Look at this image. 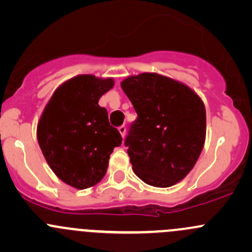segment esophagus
<instances>
[{
  "instance_id": "obj_1",
  "label": "esophagus",
  "mask_w": 252,
  "mask_h": 252,
  "mask_svg": "<svg viewBox=\"0 0 252 252\" xmlns=\"http://www.w3.org/2000/svg\"><path fill=\"white\" fill-rule=\"evenodd\" d=\"M118 130H119V133H121L122 138H124V135H126V126H119V128H118Z\"/></svg>"
}]
</instances>
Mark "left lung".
I'll return each mask as SVG.
<instances>
[{
	"label": "left lung",
	"mask_w": 252,
	"mask_h": 252,
	"mask_svg": "<svg viewBox=\"0 0 252 252\" xmlns=\"http://www.w3.org/2000/svg\"><path fill=\"white\" fill-rule=\"evenodd\" d=\"M121 86L138 113L126 139L134 173L151 187L177 184L204 149V102L188 85L157 73L130 75Z\"/></svg>",
	"instance_id": "left-lung-1"
}]
</instances>
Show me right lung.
I'll return each mask as SVG.
<instances>
[{
  "label": "right lung",
  "mask_w": 252,
  "mask_h": 252,
  "mask_svg": "<svg viewBox=\"0 0 252 252\" xmlns=\"http://www.w3.org/2000/svg\"><path fill=\"white\" fill-rule=\"evenodd\" d=\"M114 85L112 78L81 74L61 84L37 122L45 159L62 182L83 190L107 172L110 155L122 136L98 100Z\"/></svg>",
  "instance_id": "right-lung-1"
}]
</instances>
